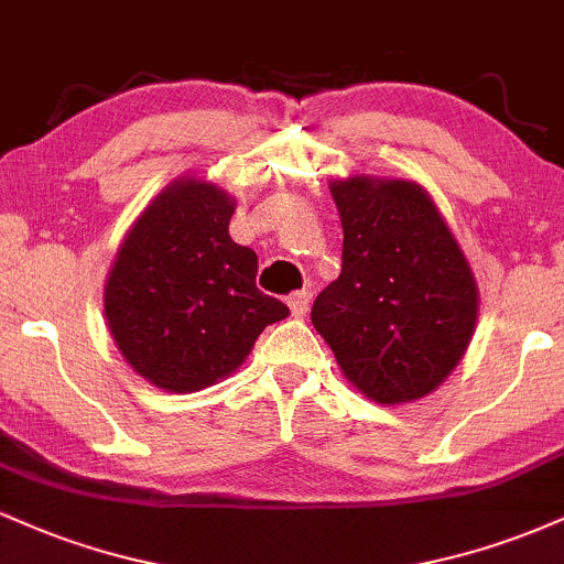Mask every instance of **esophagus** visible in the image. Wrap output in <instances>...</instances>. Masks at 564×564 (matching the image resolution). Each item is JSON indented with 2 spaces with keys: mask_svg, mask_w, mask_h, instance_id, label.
I'll return each mask as SVG.
<instances>
[{
  "mask_svg": "<svg viewBox=\"0 0 564 564\" xmlns=\"http://www.w3.org/2000/svg\"><path fill=\"white\" fill-rule=\"evenodd\" d=\"M310 300H313V294H310V291H304V289L291 291L289 300H286L291 315H294V318H302V315L310 310Z\"/></svg>",
  "mask_w": 564,
  "mask_h": 564,
  "instance_id": "obj_1",
  "label": "esophagus"
}]
</instances>
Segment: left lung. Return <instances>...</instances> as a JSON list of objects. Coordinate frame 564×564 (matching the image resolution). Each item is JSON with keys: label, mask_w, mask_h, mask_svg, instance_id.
I'll list each match as a JSON object with an SVG mask.
<instances>
[{"label": "left lung", "mask_w": 564, "mask_h": 564, "mask_svg": "<svg viewBox=\"0 0 564 564\" xmlns=\"http://www.w3.org/2000/svg\"><path fill=\"white\" fill-rule=\"evenodd\" d=\"M332 193L345 228L341 273L313 304L315 332L371 400L424 398L475 332L469 264L416 183L349 177Z\"/></svg>", "instance_id": "obj_1"}]
</instances>
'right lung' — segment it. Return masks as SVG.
<instances>
[{
    "label": "right lung",
    "instance_id": "right-lung-1",
    "mask_svg": "<svg viewBox=\"0 0 564 564\" xmlns=\"http://www.w3.org/2000/svg\"><path fill=\"white\" fill-rule=\"evenodd\" d=\"M236 204L180 180L142 212L106 286V318L129 366L170 392H196L243 364L289 307L257 289V254L230 238Z\"/></svg>",
    "mask_w": 564,
    "mask_h": 564
}]
</instances>
